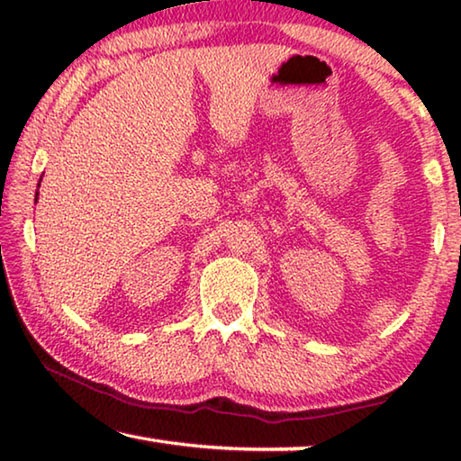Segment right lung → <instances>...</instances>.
<instances>
[{"label": "right lung", "instance_id": "add662e5", "mask_svg": "<svg viewBox=\"0 0 461 461\" xmlns=\"http://www.w3.org/2000/svg\"><path fill=\"white\" fill-rule=\"evenodd\" d=\"M36 199H38V193H36Z\"/></svg>", "mask_w": 461, "mask_h": 461}]
</instances>
